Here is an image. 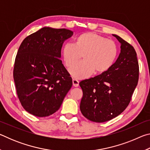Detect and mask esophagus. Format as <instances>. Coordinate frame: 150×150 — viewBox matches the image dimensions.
<instances>
[{"instance_id": "esophagus-1", "label": "esophagus", "mask_w": 150, "mask_h": 150, "mask_svg": "<svg viewBox=\"0 0 150 150\" xmlns=\"http://www.w3.org/2000/svg\"><path fill=\"white\" fill-rule=\"evenodd\" d=\"M79 83V81L77 79H73V85L74 86V87H78Z\"/></svg>"}]
</instances>
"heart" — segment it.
<instances>
[{
  "mask_svg": "<svg viewBox=\"0 0 150 150\" xmlns=\"http://www.w3.org/2000/svg\"><path fill=\"white\" fill-rule=\"evenodd\" d=\"M118 49L116 43L111 40L93 32L83 33L77 35L74 43L63 45L62 57L65 65L71 68L82 56L83 61L70 69L76 77L84 78L94 71L102 73L108 71L115 63Z\"/></svg>",
  "mask_w": 150,
  "mask_h": 150,
  "instance_id": "1",
  "label": "heart"
}]
</instances>
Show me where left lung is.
Masks as SVG:
<instances>
[{"instance_id": "1", "label": "left lung", "mask_w": 150, "mask_h": 150, "mask_svg": "<svg viewBox=\"0 0 150 150\" xmlns=\"http://www.w3.org/2000/svg\"><path fill=\"white\" fill-rule=\"evenodd\" d=\"M120 54L106 72L81 81L83 90L80 110L83 115L95 122H104L116 117L125 110L138 85L139 65L132 45L117 35Z\"/></svg>"}]
</instances>
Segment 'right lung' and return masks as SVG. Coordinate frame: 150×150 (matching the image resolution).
I'll return each instance as SVG.
<instances>
[{"mask_svg": "<svg viewBox=\"0 0 150 150\" xmlns=\"http://www.w3.org/2000/svg\"><path fill=\"white\" fill-rule=\"evenodd\" d=\"M73 32L44 27L27 36L14 62V81L23 108L38 117L59 110L73 85L60 59L63 42Z\"/></svg>", "mask_w": 150, "mask_h": 150, "instance_id": "right-lung-1", "label": "right lung"}]
</instances>
